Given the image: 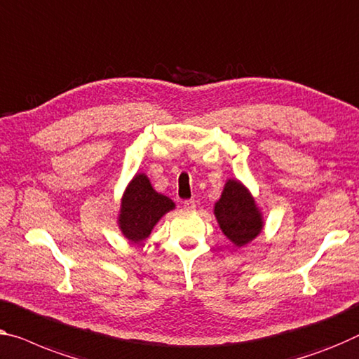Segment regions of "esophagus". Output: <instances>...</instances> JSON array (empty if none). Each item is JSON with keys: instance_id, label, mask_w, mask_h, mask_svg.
Here are the masks:
<instances>
[{"instance_id": "34e87169", "label": "esophagus", "mask_w": 359, "mask_h": 359, "mask_svg": "<svg viewBox=\"0 0 359 359\" xmlns=\"http://www.w3.org/2000/svg\"><path fill=\"white\" fill-rule=\"evenodd\" d=\"M195 208H196L195 200H185V201H184V210H187V211H194Z\"/></svg>"}]
</instances>
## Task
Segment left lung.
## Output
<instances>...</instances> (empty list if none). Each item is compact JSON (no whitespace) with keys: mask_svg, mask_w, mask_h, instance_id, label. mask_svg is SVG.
Instances as JSON below:
<instances>
[{"mask_svg":"<svg viewBox=\"0 0 359 359\" xmlns=\"http://www.w3.org/2000/svg\"><path fill=\"white\" fill-rule=\"evenodd\" d=\"M214 216L222 233L238 248L253 242L264 227L263 212L253 195L237 179H227L214 205Z\"/></svg>","mask_w":359,"mask_h":359,"instance_id":"obj_1","label":"left lung"}]
</instances>
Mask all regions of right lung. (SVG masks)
Listing matches in <instances>:
<instances>
[{
	"instance_id": "right-lung-1",
	"label": "right lung",
	"mask_w": 359,
	"mask_h": 359,
	"mask_svg": "<svg viewBox=\"0 0 359 359\" xmlns=\"http://www.w3.org/2000/svg\"><path fill=\"white\" fill-rule=\"evenodd\" d=\"M175 203L153 189L147 174H135L121 198L117 226L132 243H142L149 237L154 226L165 212L172 211Z\"/></svg>"
}]
</instances>
